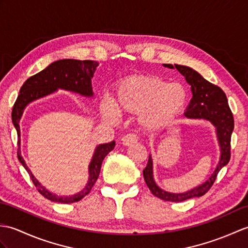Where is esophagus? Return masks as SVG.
I'll return each instance as SVG.
<instances>
[{
	"mask_svg": "<svg viewBox=\"0 0 248 248\" xmlns=\"http://www.w3.org/2000/svg\"><path fill=\"white\" fill-rule=\"evenodd\" d=\"M137 141H138V136L133 133L125 135L123 138V143L124 146H130V145H132V143H136Z\"/></svg>",
	"mask_w": 248,
	"mask_h": 248,
	"instance_id": "esophagus-1",
	"label": "esophagus"
}]
</instances>
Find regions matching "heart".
Here are the masks:
<instances>
[{
	"label": "heart",
	"mask_w": 248,
	"mask_h": 248,
	"mask_svg": "<svg viewBox=\"0 0 248 248\" xmlns=\"http://www.w3.org/2000/svg\"><path fill=\"white\" fill-rule=\"evenodd\" d=\"M186 101L187 92L181 83H168L153 76H132L119 83L113 105L108 101L102 103V114L111 122L116 119L115 111L138 115L142 128L154 130L176 116Z\"/></svg>",
	"instance_id": "b5f03b06"
}]
</instances>
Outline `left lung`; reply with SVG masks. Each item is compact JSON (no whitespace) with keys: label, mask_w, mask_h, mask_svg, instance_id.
Segmentation results:
<instances>
[{"label":"left lung","mask_w":248,"mask_h":248,"mask_svg":"<svg viewBox=\"0 0 248 248\" xmlns=\"http://www.w3.org/2000/svg\"><path fill=\"white\" fill-rule=\"evenodd\" d=\"M169 68H176L183 76H185L187 82L191 85L192 98L185 112L188 118H204L209 120L216 125L217 140L221 147V158L214 174L203 185L194 188L185 193H170L160 189L153 180L152 158L149 156L147 167L143 169V178L148 188L153 195L168 202H183L192 198L202 197L214 185L217 173L227 165L230 159V140L233 131L234 122L232 112L228 106L227 97L223 90L214 83L209 82L204 77L192 68L184 65L164 64Z\"/></svg>","instance_id":"8db88e82"}]
</instances>
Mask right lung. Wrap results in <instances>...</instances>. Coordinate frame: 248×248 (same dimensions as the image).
I'll return each instance as SVG.
<instances>
[{
    "instance_id": "right-lung-1",
    "label": "right lung",
    "mask_w": 248,
    "mask_h": 248,
    "mask_svg": "<svg viewBox=\"0 0 248 248\" xmlns=\"http://www.w3.org/2000/svg\"><path fill=\"white\" fill-rule=\"evenodd\" d=\"M98 64L99 63L92 60L81 61L74 59H63L55 61L46 67L45 70L33 75V76L26 80L24 84L22 85L20 94L18 98H16L13 108V112H11L13 123L16 130V133H18V158L20 163L28 172L39 193L42 194L45 199L53 201V202L71 204L78 202V201L82 200L85 195H88L95 185L98 176H99L103 159L114 149L115 141L113 140L111 142L103 143V145L96 148L93 159H92L90 164L89 183L81 192L72 195V197H57L56 194H51L44 187L40 185V183L33 177L31 170L28 169L27 165L22 157L20 152V118L22 116L23 110H24V108L28 103L38 99V98L53 93L57 89L76 92V93L83 96L93 95L91 79L93 78Z\"/></svg>"
}]
</instances>
